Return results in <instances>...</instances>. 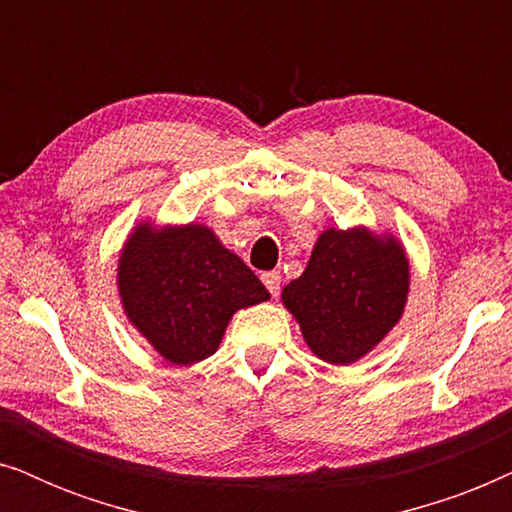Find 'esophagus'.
Wrapping results in <instances>:
<instances>
[{
	"label": "esophagus",
	"mask_w": 512,
	"mask_h": 512,
	"mask_svg": "<svg viewBox=\"0 0 512 512\" xmlns=\"http://www.w3.org/2000/svg\"><path fill=\"white\" fill-rule=\"evenodd\" d=\"M261 279H263L265 289L270 291V296L277 298V296H279V289H282V275L272 270V272H263Z\"/></svg>",
	"instance_id": "esophagus-1"
}]
</instances>
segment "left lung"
<instances>
[{
  "label": "left lung",
  "mask_w": 512,
  "mask_h": 512,
  "mask_svg": "<svg viewBox=\"0 0 512 512\" xmlns=\"http://www.w3.org/2000/svg\"><path fill=\"white\" fill-rule=\"evenodd\" d=\"M408 286V258L394 237L328 228L282 300L319 359L349 366L396 326Z\"/></svg>",
  "instance_id": "left-lung-1"
}]
</instances>
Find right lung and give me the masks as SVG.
Returning <instances> with one entry per match:
<instances>
[{
	"instance_id": "add662e5",
	"label": "right lung",
	"mask_w": 512,
	"mask_h": 512,
	"mask_svg": "<svg viewBox=\"0 0 512 512\" xmlns=\"http://www.w3.org/2000/svg\"><path fill=\"white\" fill-rule=\"evenodd\" d=\"M118 293L139 333L170 363L207 359L230 317L270 293L205 226H139L118 261Z\"/></svg>"
}]
</instances>
